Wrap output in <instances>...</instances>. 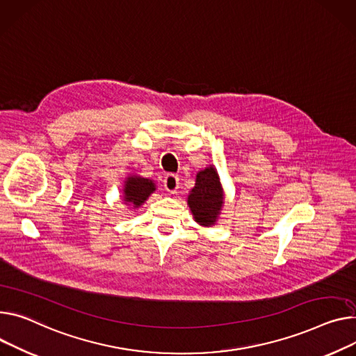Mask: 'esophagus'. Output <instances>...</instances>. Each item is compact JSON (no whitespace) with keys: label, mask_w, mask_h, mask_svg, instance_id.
Returning a JSON list of instances; mask_svg holds the SVG:
<instances>
[{"label":"esophagus","mask_w":356,"mask_h":356,"mask_svg":"<svg viewBox=\"0 0 356 356\" xmlns=\"http://www.w3.org/2000/svg\"><path fill=\"white\" fill-rule=\"evenodd\" d=\"M163 186H165L170 194H175L179 188V178L175 174H168L165 179H163Z\"/></svg>","instance_id":"esophagus-1"}]
</instances>
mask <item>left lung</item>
Masks as SVG:
<instances>
[{
  "mask_svg": "<svg viewBox=\"0 0 356 356\" xmlns=\"http://www.w3.org/2000/svg\"><path fill=\"white\" fill-rule=\"evenodd\" d=\"M188 205L200 225L211 227L216 222L224 205V193L220 177L212 165L197 174L195 186L188 195Z\"/></svg>",
  "mask_w": 356,
  "mask_h": 356,
  "instance_id": "obj_1",
  "label": "left lung"
}]
</instances>
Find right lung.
Returning <instances> with one entry per match:
<instances>
[{"instance_id": "obj_1", "label": "right lung", "mask_w": 356, "mask_h": 356, "mask_svg": "<svg viewBox=\"0 0 356 356\" xmlns=\"http://www.w3.org/2000/svg\"><path fill=\"white\" fill-rule=\"evenodd\" d=\"M155 191L154 181L143 177L131 175L127 178L124 185V201L134 205L135 208L141 207L148 197Z\"/></svg>"}]
</instances>
